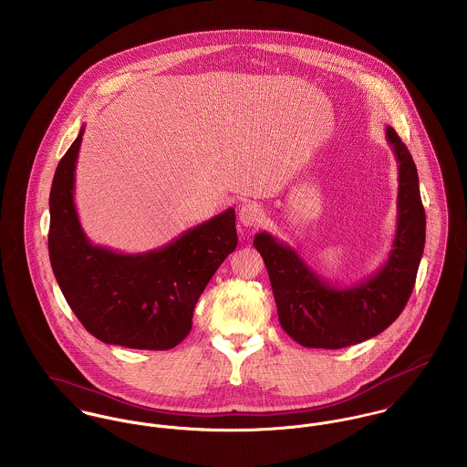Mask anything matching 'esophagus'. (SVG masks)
<instances>
[{
	"label": "esophagus",
	"instance_id": "obj_1",
	"mask_svg": "<svg viewBox=\"0 0 467 467\" xmlns=\"http://www.w3.org/2000/svg\"><path fill=\"white\" fill-rule=\"evenodd\" d=\"M240 222L245 225V227H255L259 223H263L265 220V212L255 204V202H245L240 210Z\"/></svg>",
	"mask_w": 467,
	"mask_h": 467
}]
</instances>
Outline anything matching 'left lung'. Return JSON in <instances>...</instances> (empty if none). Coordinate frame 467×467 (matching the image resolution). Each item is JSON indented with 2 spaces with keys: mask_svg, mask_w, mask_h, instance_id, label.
Returning <instances> with one entry per match:
<instances>
[{
  "mask_svg": "<svg viewBox=\"0 0 467 467\" xmlns=\"http://www.w3.org/2000/svg\"><path fill=\"white\" fill-rule=\"evenodd\" d=\"M386 139L398 161V218L391 252L371 277L354 286H332L287 244L266 231L254 236L270 275L281 327L302 347L336 350L362 343L395 322L412 293L427 218L407 145L391 126Z\"/></svg>",
  "mask_w": 467,
  "mask_h": 467,
  "instance_id": "left-lung-1",
  "label": "left lung"
}]
</instances>
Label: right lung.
Instances as JSON below:
<instances>
[{
	"label": "right lung",
	"mask_w": 467,
	"mask_h": 467,
	"mask_svg": "<svg viewBox=\"0 0 467 467\" xmlns=\"http://www.w3.org/2000/svg\"><path fill=\"white\" fill-rule=\"evenodd\" d=\"M85 128L60 160L49 193L51 268L72 313L99 341L135 350H169L192 330L199 296L236 249L233 208L174 242L142 254L94 245L74 206V171Z\"/></svg>",
	"instance_id": "obj_1"
}]
</instances>
